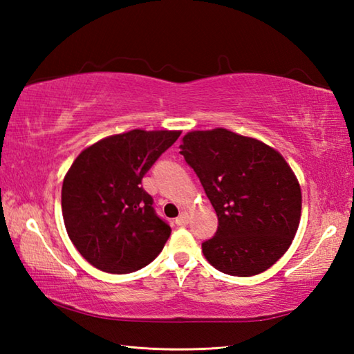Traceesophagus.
<instances>
[{
    "label": "esophagus",
    "instance_id": "obj_1",
    "mask_svg": "<svg viewBox=\"0 0 354 354\" xmlns=\"http://www.w3.org/2000/svg\"><path fill=\"white\" fill-rule=\"evenodd\" d=\"M175 223L178 225V226H185L189 223V215L185 214V212H183L181 215H179V217L175 220Z\"/></svg>",
    "mask_w": 354,
    "mask_h": 354
}]
</instances>
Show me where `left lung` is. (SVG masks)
Returning <instances> with one entry per match:
<instances>
[{"mask_svg": "<svg viewBox=\"0 0 354 354\" xmlns=\"http://www.w3.org/2000/svg\"><path fill=\"white\" fill-rule=\"evenodd\" d=\"M179 148L218 217L215 236L201 245L209 263L232 277L270 268L301 217V189L283 156L223 128L185 134Z\"/></svg>", "mask_w": 354, "mask_h": 354, "instance_id": "1", "label": "left lung"}]
</instances>
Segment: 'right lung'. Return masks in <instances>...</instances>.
<instances>
[{"label": "right lung", "instance_id": "1", "mask_svg": "<svg viewBox=\"0 0 354 354\" xmlns=\"http://www.w3.org/2000/svg\"><path fill=\"white\" fill-rule=\"evenodd\" d=\"M179 134L133 129L93 143L71 164L62 184L64 223L93 267L131 273L162 251L171 227L156 214L142 179Z\"/></svg>", "mask_w": 354, "mask_h": 354}]
</instances>
